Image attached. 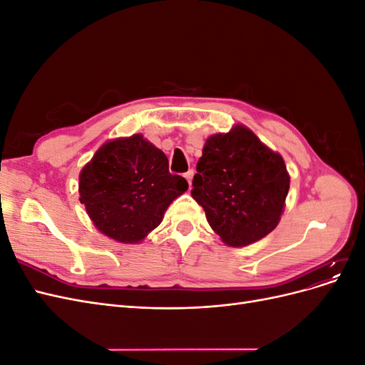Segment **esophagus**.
Masks as SVG:
<instances>
[{"mask_svg": "<svg viewBox=\"0 0 365 365\" xmlns=\"http://www.w3.org/2000/svg\"><path fill=\"white\" fill-rule=\"evenodd\" d=\"M193 175H195L193 169H190L189 172H185V173H184V176H185V180H187V181H189V185H192V180H193Z\"/></svg>", "mask_w": 365, "mask_h": 365, "instance_id": "obj_1", "label": "esophagus"}]
</instances>
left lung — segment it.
<instances>
[{"label":"left lung","mask_w":365,"mask_h":365,"mask_svg":"<svg viewBox=\"0 0 365 365\" xmlns=\"http://www.w3.org/2000/svg\"><path fill=\"white\" fill-rule=\"evenodd\" d=\"M193 176V200L228 247H247L277 227L289 190L280 153L248 128L208 137Z\"/></svg>","instance_id":"left-lung-1"}]
</instances>
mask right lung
Here are the masks:
<instances>
[{
    "mask_svg": "<svg viewBox=\"0 0 365 365\" xmlns=\"http://www.w3.org/2000/svg\"><path fill=\"white\" fill-rule=\"evenodd\" d=\"M189 184L169 160L135 134L106 141L79 175L81 202L96 228L121 244H138Z\"/></svg>",
    "mask_w": 365,
    "mask_h": 365,
    "instance_id": "1",
    "label": "right lung"
}]
</instances>
